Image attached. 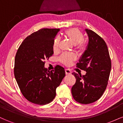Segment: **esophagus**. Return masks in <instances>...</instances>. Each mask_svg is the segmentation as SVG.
Instances as JSON below:
<instances>
[{
	"mask_svg": "<svg viewBox=\"0 0 123 123\" xmlns=\"http://www.w3.org/2000/svg\"><path fill=\"white\" fill-rule=\"evenodd\" d=\"M65 73L66 74H70L72 73V72L69 69H65Z\"/></svg>",
	"mask_w": 123,
	"mask_h": 123,
	"instance_id": "34e87169",
	"label": "esophagus"
}]
</instances>
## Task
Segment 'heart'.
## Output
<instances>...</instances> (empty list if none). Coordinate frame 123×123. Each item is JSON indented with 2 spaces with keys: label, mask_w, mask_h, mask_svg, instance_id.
<instances>
[{
  "label": "heart",
  "mask_w": 123,
  "mask_h": 123,
  "mask_svg": "<svg viewBox=\"0 0 123 123\" xmlns=\"http://www.w3.org/2000/svg\"><path fill=\"white\" fill-rule=\"evenodd\" d=\"M64 36L68 38L70 42L74 45L77 46V49L79 52L83 53L86 50L87 48V44L84 41V35L79 29L76 28H72L68 29L64 32ZM60 39L56 37L54 40L53 49L54 50H57L59 46ZM74 60V56L70 54L64 53L60 57L61 62L65 65H69Z\"/></svg>",
  "instance_id": "obj_1"
}]
</instances>
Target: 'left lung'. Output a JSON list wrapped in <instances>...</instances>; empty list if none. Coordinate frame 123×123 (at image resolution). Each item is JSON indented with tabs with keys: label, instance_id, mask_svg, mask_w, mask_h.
Here are the masks:
<instances>
[{
	"label": "left lung",
	"instance_id": "8db88e82",
	"mask_svg": "<svg viewBox=\"0 0 123 123\" xmlns=\"http://www.w3.org/2000/svg\"><path fill=\"white\" fill-rule=\"evenodd\" d=\"M85 30L88 36V44L76 67L87 73L83 76L72 73L76 80L72 87V94L76 102L89 104L98 100L105 91L111 65L104 39L92 30Z\"/></svg>",
	"mask_w": 123,
	"mask_h": 123
}]
</instances>
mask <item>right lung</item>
Wrapping results in <instances>:
<instances>
[{"label": "right lung", "instance_id": "obj_1", "mask_svg": "<svg viewBox=\"0 0 123 123\" xmlns=\"http://www.w3.org/2000/svg\"><path fill=\"white\" fill-rule=\"evenodd\" d=\"M59 31L43 28L33 32L22 42L15 55V80L24 97L35 104L51 102L65 76L64 68L60 65L51 71L44 68V61L54 54V40Z\"/></svg>", "mask_w": 123, "mask_h": 123}]
</instances>
